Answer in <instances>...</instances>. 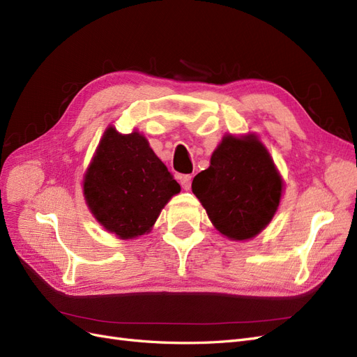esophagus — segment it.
Wrapping results in <instances>:
<instances>
[{
    "instance_id": "esophagus-1",
    "label": "esophagus",
    "mask_w": 357,
    "mask_h": 357,
    "mask_svg": "<svg viewBox=\"0 0 357 357\" xmlns=\"http://www.w3.org/2000/svg\"><path fill=\"white\" fill-rule=\"evenodd\" d=\"M180 183H181V188L185 190H189L190 189V185H192V176L190 174H185L180 177Z\"/></svg>"
}]
</instances>
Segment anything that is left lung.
Wrapping results in <instances>:
<instances>
[{"instance_id": "8db88e82", "label": "left lung", "mask_w": 357, "mask_h": 357, "mask_svg": "<svg viewBox=\"0 0 357 357\" xmlns=\"http://www.w3.org/2000/svg\"><path fill=\"white\" fill-rule=\"evenodd\" d=\"M283 181L262 143L253 135H226L210 167L192 181L213 225L232 240H248L273 219Z\"/></svg>"}]
</instances>
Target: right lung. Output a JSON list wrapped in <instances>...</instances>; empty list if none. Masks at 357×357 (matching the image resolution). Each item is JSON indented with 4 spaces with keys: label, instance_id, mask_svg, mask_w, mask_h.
Masks as SVG:
<instances>
[{
    "label": "right lung",
    "instance_id": "obj_1",
    "mask_svg": "<svg viewBox=\"0 0 357 357\" xmlns=\"http://www.w3.org/2000/svg\"><path fill=\"white\" fill-rule=\"evenodd\" d=\"M84 198L104 228L134 238L152 228L180 185L138 132L105 131L84 177Z\"/></svg>",
    "mask_w": 357,
    "mask_h": 357
}]
</instances>
